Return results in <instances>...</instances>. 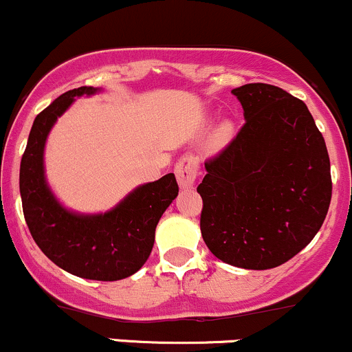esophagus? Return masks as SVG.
<instances>
[{
  "label": "esophagus",
  "instance_id": "esophagus-1",
  "mask_svg": "<svg viewBox=\"0 0 352 352\" xmlns=\"http://www.w3.org/2000/svg\"><path fill=\"white\" fill-rule=\"evenodd\" d=\"M176 179L179 183V186L183 189L191 188L195 184L197 173H199V163H197V157L192 155H186L181 157L176 163L175 168Z\"/></svg>",
  "mask_w": 352,
  "mask_h": 352
}]
</instances>
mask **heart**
Wrapping results in <instances>:
<instances>
[{"instance_id":"1","label":"heart","mask_w":352,"mask_h":352,"mask_svg":"<svg viewBox=\"0 0 352 352\" xmlns=\"http://www.w3.org/2000/svg\"><path fill=\"white\" fill-rule=\"evenodd\" d=\"M219 134H221V136H228V134H229V126H223V128L219 129Z\"/></svg>"}]
</instances>
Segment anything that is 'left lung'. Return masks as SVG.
I'll return each mask as SVG.
<instances>
[{"instance_id":"left-lung-1","label":"left lung","mask_w":352,"mask_h":352,"mask_svg":"<svg viewBox=\"0 0 352 352\" xmlns=\"http://www.w3.org/2000/svg\"><path fill=\"white\" fill-rule=\"evenodd\" d=\"M246 123L204 163L201 234L221 261L271 270L313 241L331 203L324 138L301 100L272 85L232 89Z\"/></svg>"}]
</instances>
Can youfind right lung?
Returning <instances> with one entry per match:
<instances>
[{"label": "right lung", "instance_id": "add662e5", "mask_svg": "<svg viewBox=\"0 0 352 352\" xmlns=\"http://www.w3.org/2000/svg\"><path fill=\"white\" fill-rule=\"evenodd\" d=\"M98 91L93 86L66 91L38 114L19 166V192L31 236L51 261L80 278L118 281L141 270L149 258L157 221L179 188L169 173L138 186L104 214L73 212L54 197L43 164L46 138L74 98Z\"/></svg>", "mask_w": 352, "mask_h": 352}]
</instances>
